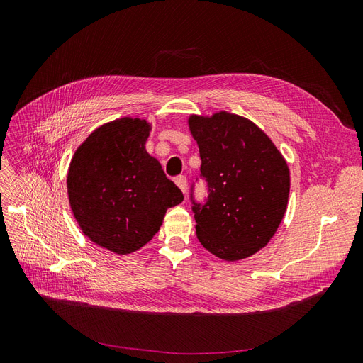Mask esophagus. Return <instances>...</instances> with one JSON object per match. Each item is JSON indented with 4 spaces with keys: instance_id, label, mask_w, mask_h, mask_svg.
Returning <instances> with one entry per match:
<instances>
[{
    "instance_id": "obj_1",
    "label": "esophagus",
    "mask_w": 363,
    "mask_h": 363,
    "mask_svg": "<svg viewBox=\"0 0 363 363\" xmlns=\"http://www.w3.org/2000/svg\"><path fill=\"white\" fill-rule=\"evenodd\" d=\"M175 184L179 186L180 191H182L183 194H186V188H188V180H186L184 175H179V177L175 179Z\"/></svg>"
}]
</instances>
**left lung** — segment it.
<instances>
[{
  "instance_id": "1",
  "label": "left lung",
  "mask_w": 363,
  "mask_h": 363,
  "mask_svg": "<svg viewBox=\"0 0 363 363\" xmlns=\"http://www.w3.org/2000/svg\"><path fill=\"white\" fill-rule=\"evenodd\" d=\"M207 183L204 204L194 199L196 238L219 259L235 262L265 247L286 212L289 168L271 139L250 119L219 112L192 115Z\"/></svg>"
}]
</instances>
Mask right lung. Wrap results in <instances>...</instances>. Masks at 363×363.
<instances>
[{"instance_id": "right-lung-1", "label": "right lung", "mask_w": 363, "mask_h": 363, "mask_svg": "<svg viewBox=\"0 0 363 363\" xmlns=\"http://www.w3.org/2000/svg\"><path fill=\"white\" fill-rule=\"evenodd\" d=\"M150 124L121 118L98 127L77 148L68 171L72 213L92 242L116 255L144 247L182 191L145 150Z\"/></svg>"}]
</instances>
